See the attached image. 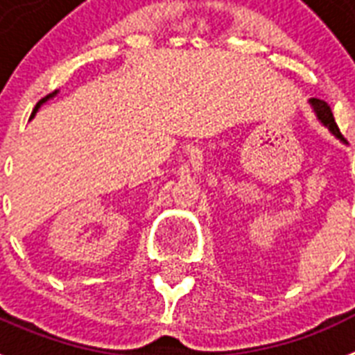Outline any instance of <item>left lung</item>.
Returning <instances> with one entry per match:
<instances>
[{
    "mask_svg": "<svg viewBox=\"0 0 355 355\" xmlns=\"http://www.w3.org/2000/svg\"><path fill=\"white\" fill-rule=\"evenodd\" d=\"M310 107H312V110H314L315 118L319 119V123L323 125V127L329 128V132L332 134L334 137H338L339 141H345V137L341 136V132H339L338 125H336V121H334V116H332V110H330V107L324 101H321V99H309Z\"/></svg>",
    "mask_w": 355,
    "mask_h": 355,
    "instance_id": "1",
    "label": "left lung"
}]
</instances>
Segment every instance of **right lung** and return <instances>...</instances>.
<instances>
[{"instance_id": "obj_1", "label": "right lung", "mask_w": 355, "mask_h": 355, "mask_svg": "<svg viewBox=\"0 0 355 355\" xmlns=\"http://www.w3.org/2000/svg\"><path fill=\"white\" fill-rule=\"evenodd\" d=\"M55 94H58V90H55V92H52V94H49V96H46V98H43V99H41L40 103H37V105H36V108H34V112H32L31 119H32V118H34V116H36V112H37V110H40V108H41V105H45V103H46V101H49V99H52V98H54Z\"/></svg>"}]
</instances>
